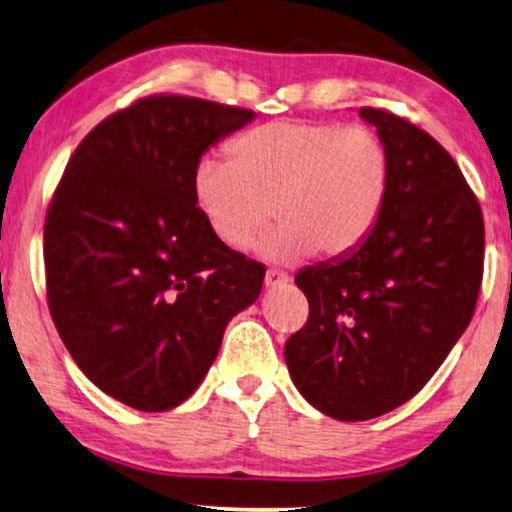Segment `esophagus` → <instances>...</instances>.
Segmentation results:
<instances>
[{"label":"esophagus","mask_w":512,"mask_h":512,"mask_svg":"<svg viewBox=\"0 0 512 512\" xmlns=\"http://www.w3.org/2000/svg\"><path fill=\"white\" fill-rule=\"evenodd\" d=\"M290 281V276L285 274V271H276V269H269L267 276H264V285L267 288H281V285H285Z\"/></svg>","instance_id":"1"}]
</instances>
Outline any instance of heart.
<instances>
[{"label": "heart", "mask_w": 512, "mask_h": 512, "mask_svg": "<svg viewBox=\"0 0 512 512\" xmlns=\"http://www.w3.org/2000/svg\"><path fill=\"white\" fill-rule=\"evenodd\" d=\"M231 161L194 170L196 208L217 241L245 250L276 215L262 243L269 260L320 250L342 257L377 227L391 189V156L377 133L327 121H274L238 135Z\"/></svg>", "instance_id": "1"}]
</instances>
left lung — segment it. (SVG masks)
<instances>
[{
	"instance_id": "left-lung-1",
	"label": "left lung",
	"mask_w": 512,
	"mask_h": 512,
	"mask_svg": "<svg viewBox=\"0 0 512 512\" xmlns=\"http://www.w3.org/2000/svg\"><path fill=\"white\" fill-rule=\"evenodd\" d=\"M391 189L367 241L295 276L309 320L285 344L318 412L367 421L405 405L459 342L482 283L485 222L459 166L426 131L374 107Z\"/></svg>"
}]
</instances>
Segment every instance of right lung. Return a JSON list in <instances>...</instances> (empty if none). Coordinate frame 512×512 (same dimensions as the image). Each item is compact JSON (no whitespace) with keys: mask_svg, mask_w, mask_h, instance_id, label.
Listing matches in <instances>:
<instances>
[{"mask_svg":"<svg viewBox=\"0 0 512 512\" xmlns=\"http://www.w3.org/2000/svg\"><path fill=\"white\" fill-rule=\"evenodd\" d=\"M252 119L182 95L138 100L86 135L53 194V323L79 370L133 410L185 403L260 297L262 264L217 241L192 194L201 156Z\"/></svg>","mask_w":512,"mask_h":512,"instance_id":"1","label":"right lung"}]
</instances>
